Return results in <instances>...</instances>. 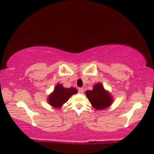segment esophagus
Segmentation results:
<instances>
[{
  "mask_svg": "<svg viewBox=\"0 0 154 154\" xmlns=\"http://www.w3.org/2000/svg\"><path fill=\"white\" fill-rule=\"evenodd\" d=\"M78 91H79V93H84V88H79L78 89Z\"/></svg>",
  "mask_w": 154,
  "mask_h": 154,
  "instance_id": "34e87169",
  "label": "esophagus"
}]
</instances>
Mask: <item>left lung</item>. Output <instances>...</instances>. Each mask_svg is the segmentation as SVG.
<instances>
[{"instance_id": "8db88e82", "label": "left lung", "mask_w": 154, "mask_h": 154, "mask_svg": "<svg viewBox=\"0 0 154 154\" xmlns=\"http://www.w3.org/2000/svg\"><path fill=\"white\" fill-rule=\"evenodd\" d=\"M86 95L92 106L97 110L109 108L113 102V97L111 94L105 90L100 82L94 85L93 90L86 91Z\"/></svg>"}]
</instances>
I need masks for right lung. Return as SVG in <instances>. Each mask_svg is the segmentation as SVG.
Wrapping results in <instances>:
<instances>
[{
    "label": "right lung",
    "instance_id": "obj_1",
    "mask_svg": "<svg viewBox=\"0 0 154 154\" xmlns=\"http://www.w3.org/2000/svg\"><path fill=\"white\" fill-rule=\"evenodd\" d=\"M76 93H77L76 88L73 87L64 88L62 84H57L53 92L48 95L47 101L48 104L52 107L61 108L63 104L68 102L71 96Z\"/></svg>",
    "mask_w": 154,
    "mask_h": 154
}]
</instances>
